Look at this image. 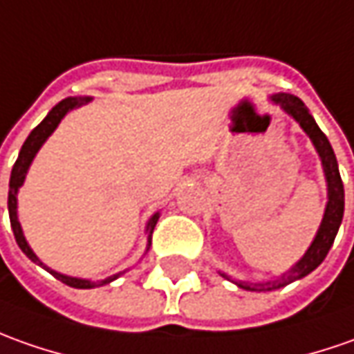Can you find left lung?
<instances>
[{"label":"left lung","instance_id":"1","mask_svg":"<svg viewBox=\"0 0 354 354\" xmlns=\"http://www.w3.org/2000/svg\"><path fill=\"white\" fill-rule=\"evenodd\" d=\"M271 101L274 105H279L288 116H292L294 120L300 124V128L308 134V138L312 140L315 151L322 160V167H324V175H326L327 183V205L324 210V218L322 224L315 232L314 241L310 243V248L306 249V253L300 259L294 263L292 267L286 272L279 274L277 279H269V281L259 282H249V281H234L230 274L220 271V274L232 281L234 284H238L239 288L249 290V292H269V290H277L282 288L286 284H290L294 281L304 279L306 274L317 269L322 265V261L326 259V255L329 253V249L335 241L341 220H343V212H345V191H343V181L339 175L337 158L333 153V148L329 144L327 136L319 130V127L315 124L314 116L310 115L308 106L294 95L288 93H277L272 95Z\"/></svg>","mask_w":354,"mask_h":354}]
</instances>
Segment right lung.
I'll list each match as a JSON object with an SVG mask.
<instances>
[{
  "instance_id": "obj_1",
  "label": "right lung",
  "mask_w": 354,
  "mask_h": 354,
  "mask_svg": "<svg viewBox=\"0 0 354 354\" xmlns=\"http://www.w3.org/2000/svg\"><path fill=\"white\" fill-rule=\"evenodd\" d=\"M87 101H89V97H68V99H64V101H60L56 106H52V111H50L48 115L44 116V120H42L39 127L35 128V130L28 134V138L25 140L23 148H21V151H19V158H17L15 165H13V169H11V179H9V196H7L9 220H11L13 234H15L17 245L21 248V251H23V253H25L32 263L40 265V267H42V269H46L52 277H56L58 281H62L64 284H68V286H72V288H95V286H105V284H109V282L116 281L120 274H124L127 271H120V272H116V274H111V277H106V279H103V281H89V279L68 277V274H62V272L50 269L48 265H44V263L37 257V253L30 249L27 238H25V234H23V227H21V222H19V214H17V194H19V189L23 187L25 177H27V173H28V167H30V163H32V160H35V156L39 153V149L42 148V144L52 136V132L58 128V124H60L64 116L68 115L70 111H73L75 106H82L83 103H87ZM158 218H160V212L151 214L149 216L148 224H146V236H148L146 253H148L149 245H151V234H153V227H156V224H158Z\"/></svg>"
}]
</instances>
